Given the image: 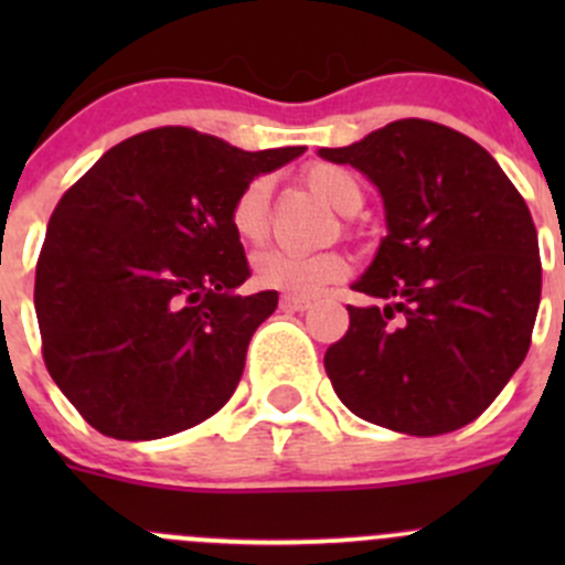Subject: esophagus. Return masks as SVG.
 <instances>
[{
  "label": "esophagus",
  "instance_id": "obj_1",
  "mask_svg": "<svg viewBox=\"0 0 565 565\" xmlns=\"http://www.w3.org/2000/svg\"><path fill=\"white\" fill-rule=\"evenodd\" d=\"M309 306H311V300H306V298H289V295H284L281 298L284 311H306Z\"/></svg>",
  "mask_w": 565,
  "mask_h": 565
}]
</instances>
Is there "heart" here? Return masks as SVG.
Segmentation results:
<instances>
[{
	"instance_id": "1",
	"label": "heart",
	"mask_w": 565,
	"mask_h": 565,
	"mask_svg": "<svg viewBox=\"0 0 565 565\" xmlns=\"http://www.w3.org/2000/svg\"><path fill=\"white\" fill-rule=\"evenodd\" d=\"M303 182L319 199L339 213L350 215L363 204V188L358 177L333 163H311L306 167ZM230 226L237 241L256 246L270 230V180L254 177L235 196L230 207ZM347 276V259L339 250H319V254H295L284 248H267L254 256V281L262 289L311 298L322 292L328 284Z\"/></svg>"
}]
</instances>
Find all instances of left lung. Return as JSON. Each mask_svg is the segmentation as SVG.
<instances>
[{"label": "left lung", "mask_w": 565, "mask_h": 565, "mask_svg": "<svg viewBox=\"0 0 565 565\" xmlns=\"http://www.w3.org/2000/svg\"><path fill=\"white\" fill-rule=\"evenodd\" d=\"M319 156L380 188L388 235L352 284L350 330L324 352L335 396L369 424L415 437L476 420L522 366L541 300L525 199L470 136L396 119Z\"/></svg>", "instance_id": "8db88e82"}]
</instances>
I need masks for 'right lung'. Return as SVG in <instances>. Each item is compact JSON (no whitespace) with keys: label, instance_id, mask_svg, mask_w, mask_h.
Listing matches in <instances>:
<instances>
[{"label":"right lung","instance_id":"1","mask_svg":"<svg viewBox=\"0 0 565 565\" xmlns=\"http://www.w3.org/2000/svg\"><path fill=\"white\" fill-rule=\"evenodd\" d=\"M306 147L246 152L182 125L136 134L65 191L45 230L35 311L51 380L114 440L202 424L235 393L278 292L250 276L230 207Z\"/></svg>","mask_w":565,"mask_h":565}]
</instances>
